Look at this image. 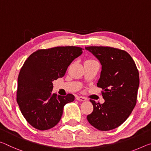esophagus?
Listing matches in <instances>:
<instances>
[{
    "instance_id": "obj_1",
    "label": "esophagus",
    "mask_w": 151,
    "mask_h": 151,
    "mask_svg": "<svg viewBox=\"0 0 151 151\" xmlns=\"http://www.w3.org/2000/svg\"><path fill=\"white\" fill-rule=\"evenodd\" d=\"M76 99L79 101H86V100H87V99H86L85 97H81V96H76Z\"/></svg>"
}]
</instances>
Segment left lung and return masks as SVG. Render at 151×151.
<instances>
[{
    "label": "left lung",
    "instance_id": "obj_1",
    "mask_svg": "<svg viewBox=\"0 0 151 151\" xmlns=\"http://www.w3.org/2000/svg\"><path fill=\"white\" fill-rule=\"evenodd\" d=\"M85 49L102 65L97 85L101 88L105 102L90 101L93 112L88 122L101 131L111 130L126 120L134 108L139 87V73L132 58L123 50L108 46H88Z\"/></svg>",
    "mask_w": 151,
    "mask_h": 151
}]
</instances>
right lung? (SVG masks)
<instances>
[{
  "label": "right lung",
  "mask_w": 151,
  "mask_h": 151,
  "mask_svg": "<svg viewBox=\"0 0 151 151\" xmlns=\"http://www.w3.org/2000/svg\"><path fill=\"white\" fill-rule=\"evenodd\" d=\"M76 46L38 50L28 57L18 76L17 101L24 118L33 128L46 130L60 120L65 104L75 96H57L52 81L63 77L68 66L83 53Z\"/></svg>",
  "instance_id": "add662e5"
}]
</instances>
